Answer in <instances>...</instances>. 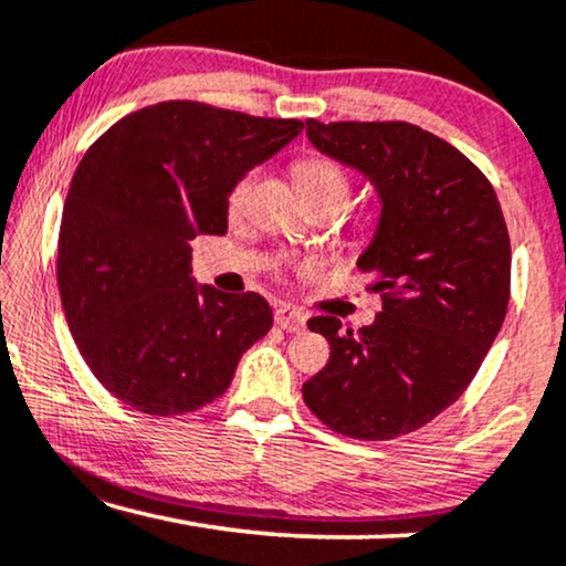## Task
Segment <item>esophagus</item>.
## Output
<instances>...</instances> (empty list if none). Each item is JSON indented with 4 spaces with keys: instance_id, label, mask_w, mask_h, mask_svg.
Here are the masks:
<instances>
[{
    "instance_id": "obj_1",
    "label": "esophagus",
    "mask_w": 566,
    "mask_h": 566,
    "mask_svg": "<svg viewBox=\"0 0 566 566\" xmlns=\"http://www.w3.org/2000/svg\"><path fill=\"white\" fill-rule=\"evenodd\" d=\"M275 324L285 332H301L306 327V314L293 306H277L275 308Z\"/></svg>"
}]
</instances>
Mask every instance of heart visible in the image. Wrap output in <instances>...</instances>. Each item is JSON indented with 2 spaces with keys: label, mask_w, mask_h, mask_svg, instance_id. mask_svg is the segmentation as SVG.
Here are the masks:
<instances>
[{
  "label": "heart",
  "mask_w": 566,
  "mask_h": 566,
  "mask_svg": "<svg viewBox=\"0 0 566 566\" xmlns=\"http://www.w3.org/2000/svg\"><path fill=\"white\" fill-rule=\"evenodd\" d=\"M254 180H258V172L250 169V172H244L234 185H231L227 198L231 213L242 211V206L252 192ZM293 180H296V188L304 198L322 196V192H335V196L345 200L347 190H350V182H347L343 167H339L337 161L324 157H306L296 161V165H293Z\"/></svg>",
  "instance_id": "b5f03b06"
}]
</instances>
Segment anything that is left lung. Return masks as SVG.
<instances>
[{
  "mask_svg": "<svg viewBox=\"0 0 566 566\" xmlns=\"http://www.w3.org/2000/svg\"><path fill=\"white\" fill-rule=\"evenodd\" d=\"M306 134L381 196L358 268L374 275L384 306L358 332L337 316L308 319L327 337L329 363L304 384V401L339 436H407L467 391L505 322V216L482 169L412 123L308 118Z\"/></svg>",
  "mask_w": 566,
  "mask_h": 566,
  "instance_id": "1",
  "label": "left lung"
}]
</instances>
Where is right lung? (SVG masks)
Segmentation results:
<instances>
[{
    "mask_svg": "<svg viewBox=\"0 0 566 566\" xmlns=\"http://www.w3.org/2000/svg\"><path fill=\"white\" fill-rule=\"evenodd\" d=\"M301 128L167 99L113 123L82 157L61 216L59 293L84 363L123 405L157 417L211 405L273 327L260 293L192 283L190 242L227 234L231 185Z\"/></svg>",
    "mask_w": 566,
    "mask_h": 566,
    "instance_id": "obj_1",
    "label": "right lung"
}]
</instances>
